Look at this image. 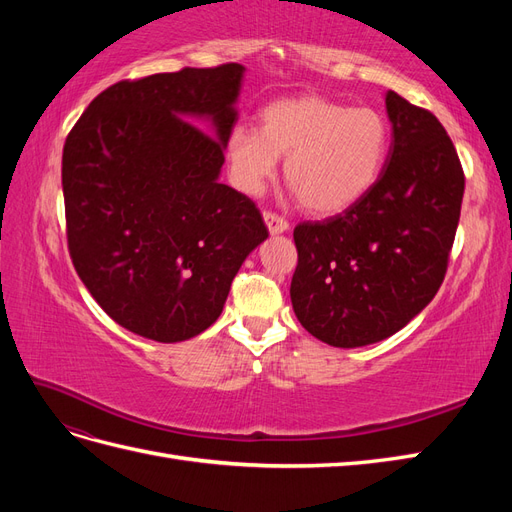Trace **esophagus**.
<instances>
[{"mask_svg": "<svg viewBox=\"0 0 512 512\" xmlns=\"http://www.w3.org/2000/svg\"><path fill=\"white\" fill-rule=\"evenodd\" d=\"M262 218H265V224H267L271 235H280V232L288 230V220L282 218V215H277L273 211H265L262 213Z\"/></svg>", "mask_w": 512, "mask_h": 512, "instance_id": "1", "label": "esophagus"}]
</instances>
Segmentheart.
<instances>
[{
  "mask_svg": "<svg viewBox=\"0 0 512 512\" xmlns=\"http://www.w3.org/2000/svg\"><path fill=\"white\" fill-rule=\"evenodd\" d=\"M389 145V121L376 108L301 96L262 108L260 130L232 128L226 153L230 177L245 194H260L286 156L284 181L301 207L331 215L376 183Z\"/></svg>",
  "mask_w": 512,
  "mask_h": 512,
  "instance_id": "1",
  "label": "heart"
}]
</instances>
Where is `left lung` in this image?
I'll list each match as a JSON object with an SVG mask.
<instances>
[{
    "instance_id": "left-lung-1",
    "label": "left lung",
    "mask_w": 512,
    "mask_h": 512,
    "mask_svg": "<svg viewBox=\"0 0 512 512\" xmlns=\"http://www.w3.org/2000/svg\"><path fill=\"white\" fill-rule=\"evenodd\" d=\"M393 141L376 183L344 213L294 228L290 299L335 348L391 337L444 282L466 177L438 117L386 91Z\"/></svg>"
}]
</instances>
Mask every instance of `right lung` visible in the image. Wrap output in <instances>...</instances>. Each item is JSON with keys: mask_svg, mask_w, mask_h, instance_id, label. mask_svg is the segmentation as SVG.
Masks as SVG:
<instances>
[{"mask_svg": "<svg viewBox=\"0 0 512 512\" xmlns=\"http://www.w3.org/2000/svg\"><path fill=\"white\" fill-rule=\"evenodd\" d=\"M241 64L119 81L70 130L61 185L72 265L123 329L173 344L209 329L269 237L252 198L220 183ZM209 116L216 136L189 119Z\"/></svg>", "mask_w": 512, "mask_h": 512, "instance_id": "1", "label": "right lung"}]
</instances>
